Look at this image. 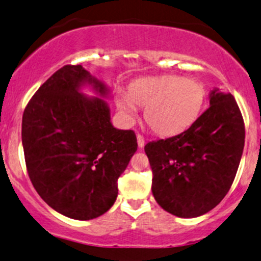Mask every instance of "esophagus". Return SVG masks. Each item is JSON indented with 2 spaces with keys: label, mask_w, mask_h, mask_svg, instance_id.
<instances>
[{
  "label": "esophagus",
  "mask_w": 261,
  "mask_h": 261,
  "mask_svg": "<svg viewBox=\"0 0 261 261\" xmlns=\"http://www.w3.org/2000/svg\"><path fill=\"white\" fill-rule=\"evenodd\" d=\"M136 137H137V145H139L140 148H142L143 146H145V139H143L142 135H140V134H137Z\"/></svg>",
  "instance_id": "34e87169"
}]
</instances>
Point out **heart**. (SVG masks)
<instances>
[{
    "mask_svg": "<svg viewBox=\"0 0 261 261\" xmlns=\"http://www.w3.org/2000/svg\"><path fill=\"white\" fill-rule=\"evenodd\" d=\"M205 89L199 82L176 74L145 77L130 85L128 93L115 95L118 109L127 120H135L137 107L145 108V120L161 136H174L199 118Z\"/></svg>",
    "mask_w": 261,
    "mask_h": 261,
    "instance_id": "b5f03b06",
    "label": "heart"
}]
</instances>
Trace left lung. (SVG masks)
<instances>
[{
  "mask_svg": "<svg viewBox=\"0 0 261 261\" xmlns=\"http://www.w3.org/2000/svg\"><path fill=\"white\" fill-rule=\"evenodd\" d=\"M244 137L234 97L215 88L210 108L188 130L145 146L158 205L181 218L199 217L216 207L234 180Z\"/></svg>",
  "mask_w": 261,
  "mask_h": 261,
  "instance_id": "1",
  "label": "left lung"
}]
</instances>
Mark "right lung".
I'll use <instances>...</instances> for the list:
<instances>
[{
	"label": "right lung",
	"mask_w": 261,
	"mask_h": 261,
	"mask_svg": "<svg viewBox=\"0 0 261 261\" xmlns=\"http://www.w3.org/2000/svg\"><path fill=\"white\" fill-rule=\"evenodd\" d=\"M89 86L97 97L82 89ZM109 88L81 65H66L29 100L22 143L33 187L59 214L87 221L115 202L118 179L137 149L133 130L110 121Z\"/></svg>",
	"instance_id": "right-lung-1"
}]
</instances>
